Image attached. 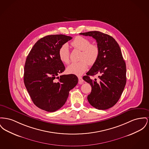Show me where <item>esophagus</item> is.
Wrapping results in <instances>:
<instances>
[{
  "label": "esophagus",
  "mask_w": 149,
  "mask_h": 149,
  "mask_svg": "<svg viewBox=\"0 0 149 149\" xmlns=\"http://www.w3.org/2000/svg\"><path fill=\"white\" fill-rule=\"evenodd\" d=\"M78 79H79V84H82L84 82L83 81V79H82V77H78Z\"/></svg>",
  "instance_id": "obj_1"
}]
</instances>
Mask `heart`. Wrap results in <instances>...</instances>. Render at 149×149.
<instances>
[{"label":"heart","mask_w":149,"mask_h":149,"mask_svg":"<svg viewBox=\"0 0 149 149\" xmlns=\"http://www.w3.org/2000/svg\"><path fill=\"white\" fill-rule=\"evenodd\" d=\"M71 44L74 48L81 51L80 57L81 61L71 63L67 70L70 74L80 75L87 69L88 64L93 65L96 62L100 55V49L97 45L91 44L89 39L80 36L75 38ZM58 56L62 62L66 64L70 62V52L67 44H63L60 47Z\"/></svg>","instance_id":"heart-1"}]
</instances>
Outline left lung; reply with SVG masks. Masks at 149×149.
Segmentation results:
<instances>
[{"mask_svg": "<svg viewBox=\"0 0 149 149\" xmlns=\"http://www.w3.org/2000/svg\"><path fill=\"white\" fill-rule=\"evenodd\" d=\"M80 34L92 36L100 49L98 60L83 77L92 87L88 101L97 109H108L117 103L126 84V65L120 48L112 36L100 31ZM97 73L100 75L98 80L90 78Z\"/></svg>", "mask_w": 149, "mask_h": 149, "instance_id": "8db88e82", "label": "left lung"}]
</instances>
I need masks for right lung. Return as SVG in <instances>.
Masks as SVG:
<instances>
[{"label": "right lung", "instance_id": "1", "mask_svg": "<svg viewBox=\"0 0 149 149\" xmlns=\"http://www.w3.org/2000/svg\"><path fill=\"white\" fill-rule=\"evenodd\" d=\"M71 39L62 34L45 36L37 41L27 57L25 86L33 103L46 111L54 112L62 107L70 90L78 84L74 74L58 76L65 70L58 56L59 49Z\"/></svg>", "mask_w": 149, "mask_h": 149}]
</instances>
